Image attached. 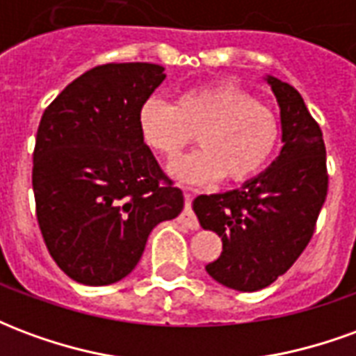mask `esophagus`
Instances as JSON below:
<instances>
[{
	"label": "esophagus",
	"mask_w": 356,
	"mask_h": 356,
	"mask_svg": "<svg viewBox=\"0 0 356 356\" xmlns=\"http://www.w3.org/2000/svg\"><path fill=\"white\" fill-rule=\"evenodd\" d=\"M185 198H186V206L185 209H183V213L179 216V223H183L185 227H188L191 231H196V229L200 227V223H198V219H196L193 208H191V200H193V196H191L188 193H185Z\"/></svg>",
	"instance_id": "esophagus-1"
}]
</instances>
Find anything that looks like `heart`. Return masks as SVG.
<instances>
[{"instance_id":"1","label":"heart","mask_w":356,"mask_h":356,"mask_svg":"<svg viewBox=\"0 0 356 356\" xmlns=\"http://www.w3.org/2000/svg\"><path fill=\"white\" fill-rule=\"evenodd\" d=\"M139 129L158 154H179L198 133L202 148L170 165L175 177L240 183L261 173L280 145V120L254 95L231 83L186 89L171 102L152 95L139 110Z\"/></svg>"}]
</instances>
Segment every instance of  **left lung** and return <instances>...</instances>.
Masks as SVG:
<instances>
[{"instance_id": "obj_1", "label": "left lung", "mask_w": 356, "mask_h": 356, "mask_svg": "<svg viewBox=\"0 0 356 356\" xmlns=\"http://www.w3.org/2000/svg\"><path fill=\"white\" fill-rule=\"evenodd\" d=\"M265 80L280 106V154L240 188L193 202L202 229L223 240L221 255L206 265L208 275L238 291L263 290L296 263L313 238L328 193L321 127L298 89L273 76Z\"/></svg>"}]
</instances>
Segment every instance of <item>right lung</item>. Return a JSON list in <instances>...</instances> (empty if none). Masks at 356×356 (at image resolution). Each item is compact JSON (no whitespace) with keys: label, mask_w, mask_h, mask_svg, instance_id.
<instances>
[{"label":"right lung","mask_w":356,"mask_h":356,"mask_svg":"<svg viewBox=\"0 0 356 356\" xmlns=\"http://www.w3.org/2000/svg\"><path fill=\"white\" fill-rule=\"evenodd\" d=\"M163 66L110 63L66 86L38 127L32 186L51 257L72 280L106 286L131 273L150 231L183 209L139 129Z\"/></svg>","instance_id":"add662e5"}]
</instances>
